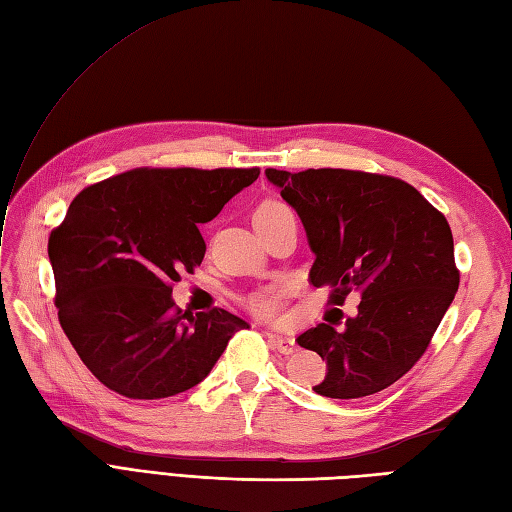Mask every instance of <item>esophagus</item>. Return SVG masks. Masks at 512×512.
<instances>
[{"mask_svg": "<svg viewBox=\"0 0 512 512\" xmlns=\"http://www.w3.org/2000/svg\"><path fill=\"white\" fill-rule=\"evenodd\" d=\"M269 341L276 345V350L282 352V354H293L297 352V343L293 336H282V334H276V332H267Z\"/></svg>", "mask_w": 512, "mask_h": 512, "instance_id": "34e87169", "label": "esophagus"}]
</instances>
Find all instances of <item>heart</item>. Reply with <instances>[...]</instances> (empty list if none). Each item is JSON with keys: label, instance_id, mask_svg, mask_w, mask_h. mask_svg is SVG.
Instances as JSON below:
<instances>
[{"label": "heart", "instance_id": "1", "mask_svg": "<svg viewBox=\"0 0 512 512\" xmlns=\"http://www.w3.org/2000/svg\"><path fill=\"white\" fill-rule=\"evenodd\" d=\"M284 210H289V208L280 202H265V204H260V208L256 210V221L269 219L273 215L284 213ZM284 299H286V286L271 284V286H265V289H260V291L249 295L247 308L260 319H276L282 313Z\"/></svg>", "mask_w": 512, "mask_h": 512}]
</instances>
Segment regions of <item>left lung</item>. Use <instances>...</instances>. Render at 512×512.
<instances>
[{
  "mask_svg": "<svg viewBox=\"0 0 512 512\" xmlns=\"http://www.w3.org/2000/svg\"><path fill=\"white\" fill-rule=\"evenodd\" d=\"M302 219L315 263L313 286L343 306L360 293L343 328L319 323L297 343L326 360L313 391L356 400L400 380L428 350L458 291L450 223L408 182L354 169H267ZM343 319V315H341Z\"/></svg>",
  "mask_w": 512,
  "mask_h": 512,
  "instance_id": "8db88e82",
  "label": "left lung"
}]
</instances>
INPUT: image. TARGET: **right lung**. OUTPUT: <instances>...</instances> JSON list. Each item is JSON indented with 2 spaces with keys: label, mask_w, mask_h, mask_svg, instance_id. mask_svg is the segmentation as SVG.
Instances as JSON below:
<instances>
[{
  "label": "right lung",
  "mask_w": 512,
  "mask_h": 512,
  "mask_svg": "<svg viewBox=\"0 0 512 512\" xmlns=\"http://www.w3.org/2000/svg\"><path fill=\"white\" fill-rule=\"evenodd\" d=\"M260 169L139 167L86 186L49 234L58 321L93 376L130 400L202 382L247 321L171 299L202 265L197 223L215 219Z\"/></svg>",
  "instance_id": "obj_1"
}]
</instances>
